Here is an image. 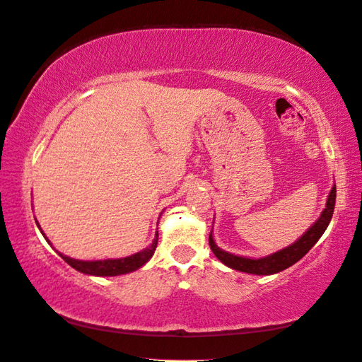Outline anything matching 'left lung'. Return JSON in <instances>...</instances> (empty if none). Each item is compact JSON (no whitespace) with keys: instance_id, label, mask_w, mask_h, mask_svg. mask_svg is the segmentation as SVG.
<instances>
[{"instance_id":"8db88e82","label":"left lung","mask_w":362,"mask_h":362,"mask_svg":"<svg viewBox=\"0 0 362 362\" xmlns=\"http://www.w3.org/2000/svg\"><path fill=\"white\" fill-rule=\"evenodd\" d=\"M334 204H336V184H334L331 189L328 202H326V208L323 209V213L320 214L318 221L313 223L298 241L288 245V247L274 252V254H271L268 257L247 258V257H238V255L230 254V252H225L214 243L213 231L209 233V247L213 250V254L231 269L247 272V274H255V276L276 274V272L287 269L291 264H295L296 262L301 260V258L308 254L313 245H315V243L322 238L325 230L328 228V225L332 219Z\"/></svg>"}]
</instances>
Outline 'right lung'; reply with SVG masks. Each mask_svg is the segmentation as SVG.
Returning a JSON list of instances; mask_svg holds the SVG:
<instances>
[{"label":"right lung","instance_id":"add662e5","mask_svg":"<svg viewBox=\"0 0 362 362\" xmlns=\"http://www.w3.org/2000/svg\"><path fill=\"white\" fill-rule=\"evenodd\" d=\"M37 223V222H36ZM37 227L40 230V225L37 223ZM40 233L44 235V231L40 230ZM44 238L47 240V236L44 235ZM158 240H159V233L156 231V236L151 243V245H148L146 249H143L137 254H134L131 257L126 258H115V260H96V262H83V260H75V258L66 257L63 254H59V257L63 260L71 264L74 269H77L83 274L88 276H99V277H112V276H121V274H127V272L137 271L139 268H141L149 258L153 257L156 247H158ZM47 243L50 244V241L47 240Z\"/></svg>","mask_w":362,"mask_h":362}]
</instances>
